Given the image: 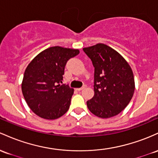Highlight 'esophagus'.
Returning <instances> with one entry per match:
<instances>
[{
  "label": "esophagus",
  "instance_id": "1",
  "mask_svg": "<svg viewBox=\"0 0 158 158\" xmlns=\"http://www.w3.org/2000/svg\"><path fill=\"white\" fill-rule=\"evenodd\" d=\"M86 87V85H84V86H83L82 87H81V88H77V91H81V90L84 89H85Z\"/></svg>",
  "mask_w": 158,
  "mask_h": 158
}]
</instances>
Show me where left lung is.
<instances>
[{
  "label": "left lung",
  "mask_w": 158,
  "mask_h": 158,
  "mask_svg": "<svg viewBox=\"0 0 158 158\" xmlns=\"http://www.w3.org/2000/svg\"><path fill=\"white\" fill-rule=\"evenodd\" d=\"M83 50L94 66L93 98L86 102L94 115L107 118L121 113L135 89L134 74L127 61L112 48L99 43Z\"/></svg>",
  "instance_id": "obj_1"
}]
</instances>
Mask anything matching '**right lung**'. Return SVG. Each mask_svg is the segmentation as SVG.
Here are the masks:
<instances>
[{"label":"right lung","mask_w":158,"mask_h":158,"mask_svg":"<svg viewBox=\"0 0 158 158\" xmlns=\"http://www.w3.org/2000/svg\"><path fill=\"white\" fill-rule=\"evenodd\" d=\"M77 49L54 46L37 55L27 67L22 90L33 113L45 119H56L68 111L74 89L61 84L68 60L79 54Z\"/></svg>","instance_id":"right-lung-1"}]
</instances>
